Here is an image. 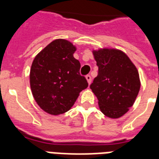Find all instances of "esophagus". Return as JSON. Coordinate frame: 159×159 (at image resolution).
<instances>
[{"instance_id": "34e87169", "label": "esophagus", "mask_w": 159, "mask_h": 159, "mask_svg": "<svg viewBox=\"0 0 159 159\" xmlns=\"http://www.w3.org/2000/svg\"><path fill=\"white\" fill-rule=\"evenodd\" d=\"M86 78H87V82H88V83H91V82H92V77H91V75H87V76H86Z\"/></svg>"}]
</instances>
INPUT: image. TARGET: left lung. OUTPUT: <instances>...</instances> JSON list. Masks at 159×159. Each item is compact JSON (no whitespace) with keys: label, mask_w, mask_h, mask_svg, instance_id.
Wrapping results in <instances>:
<instances>
[{"label":"left lung","mask_w":159,"mask_h":159,"mask_svg":"<svg viewBox=\"0 0 159 159\" xmlns=\"http://www.w3.org/2000/svg\"><path fill=\"white\" fill-rule=\"evenodd\" d=\"M98 74L90 88L100 109L110 118H119L133 106L140 88L139 76L128 56L116 49L93 52Z\"/></svg>","instance_id":"1"}]
</instances>
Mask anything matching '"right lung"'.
Wrapping results in <instances>:
<instances>
[{"instance_id":"right-lung-1","label":"right lung","mask_w":159,"mask_h":159,"mask_svg":"<svg viewBox=\"0 0 159 159\" xmlns=\"http://www.w3.org/2000/svg\"><path fill=\"white\" fill-rule=\"evenodd\" d=\"M76 48L65 39H56L46 46L33 61L30 87L42 110L51 115L69 111L79 93L88 87L80 75L81 64L74 58Z\"/></svg>"}]
</instances>
